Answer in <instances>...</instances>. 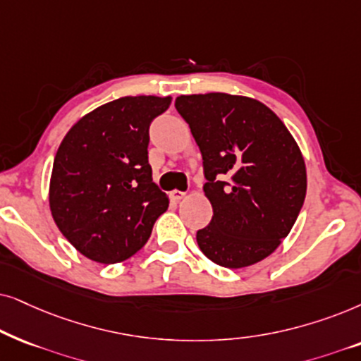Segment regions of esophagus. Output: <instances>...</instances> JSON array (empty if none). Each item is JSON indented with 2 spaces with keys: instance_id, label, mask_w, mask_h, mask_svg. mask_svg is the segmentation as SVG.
<instances>
[{
  "instance_id": "1",
  "label": "esophagus",
  "mask_w": 361,
  "mask_h": 361,
  "mask_svg": "<svg viewBox=\"0 0 361 361\" xmlns=\"http://www.w3.org/2000/svg\"><path fill=\"white\" fill-rule=\"evenodd\" d=\"M185 191H180V190H173L171 193H170V196H171V200H175V201H180V200H183L185 198Z\"/></svg>"
}]
</instances>
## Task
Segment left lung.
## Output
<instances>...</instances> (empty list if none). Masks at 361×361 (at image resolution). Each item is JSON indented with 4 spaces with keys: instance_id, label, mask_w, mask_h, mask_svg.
Returning <instances> with one entry per match:
<instances>
[{
    "instance_id": "obj_1",
    "label": "left lung",
    "mask_w": 361,
    "mask_h": 361,
    "mask_svg": "<svg viewBox=\"0 0 361 361\" xmlns=\"http://www.w3.org/2000/svg\"><path fill=\"white\" fill-rule=\"evenodd\" d=\"M201 157L213 219L196 233L218 266H252L290 233L307 191L305 163L281 118L266 105L229 94L176 97Z\"/></svg>"
}]
</instances>
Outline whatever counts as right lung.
Segmentation results:
<instances>
[{
	"mask_svg": "<svg viewBox=\"0 0 361 361\" xmlns=\"http://www.w3.org/2000/svg\"><path fill=\"white\" fill-rule=\"evenodd\" d=\"M171 97H122L67 132L52 166L49 203L57 228L95 262L132 257L150 238L168 198L148 163L150 123Z\"/></svg>",
	"mask_w": 361,
	"mask_h": 361,
	"instance_id": "right-lung-1",
	"label": "right lung"
}]
</instances>
